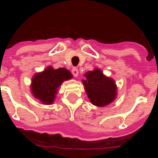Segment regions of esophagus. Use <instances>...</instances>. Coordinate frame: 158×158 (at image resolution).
<instances>
[{
	"mask_svg": "<svg viewBox=\"0 0 158 158\" xmlns=\"http://www.w3.org/2000/svg\"><path fill=\"white\" fill-rule=\"evenodd\" d=\"M72 74H73L74 77H78V75H79V69H77V68H73L72 69Z\"/></svg>",
	"mask_w": 158,
	"mask_h": 158,
	"instance_id": "1",
	"label": "esophagus"
}]
</instances>
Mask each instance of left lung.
<instances>
[{
	"mask_svg": "<svg viewBox=\"0 0 158 158\" xmlns=\"http://www.w3.org/2000/svg\"><path fill=\"white\" fill-rule=\"evenodd\" d=\"M82 80L87 96L91 103L97 106H105L114 102L117 96V87L115 80L106 76L100 69L95 68L84 74Z\"/></svg>",
	"mask_w": 158,
	"mask_h": 158,
	"instance_id": "obj_1",
	"label": "left lung"
}]
</instances>
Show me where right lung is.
Returning a JSON list of instances; mask_svg holds the SVG:
<instances>
[{
	"label": "right lung",
	"mask_w": 158,
	"mask_h": 158,
	"mask_svg": "<svg viewBox=\"0 0 158 158\" xmlns=\"http://www.w3.org/2000/svg\"><path fill=\"white\" fill-rule=\"evenodd\" d=\"M72 74L65 68L54 69L48 66L42 72L36 73L32 78L30 91L42 104L51 105L55 101L58 89L62 83L72 79Z\"/></svg>",
	"instance_id": "1"
}]
</instances>
